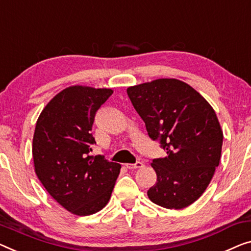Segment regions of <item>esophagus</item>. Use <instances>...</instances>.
I'll use <instances>...</instances> for the list:
<instances>
[{
  "label": "esophagus",
  "mask_w": 251,
  "mask_h": 251,
  "mask_svg": "<svg viewBox=\"0 0 251 251\" xmlns=\"http://www.w3.org/2000/svg\"><path fill=\"white\" fill-rule=\"evenodd\" d=\"M125 166L127 169H140V168L144 167V164H143V162L137 161L136 163H127V164H125Z\"/></svg>",
  "instance_id": "1"
}]
</instances>
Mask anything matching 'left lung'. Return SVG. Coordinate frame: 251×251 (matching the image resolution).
Instances as JSON below:
<instances>
[{
  "label": "left lung",
  "instance_id": "1",
  "mask_svg": "<svg viewBox=\"0 0 251 251\" xmlns=\"http://www.w3.org/2000/svg\"><path fill=\"white\" fill-rule=\"evenodd\" d=\"M149 136L160 141L164 158L153 159L156 182L151 201L181 209L201 196L221 159L223 132L204 97L177 78H158L127 88Z\"/></svg>",
  "mask_w": 251,
  "mask_h": 251
}]
</instances>
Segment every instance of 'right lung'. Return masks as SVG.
Masks as SVG:
<instances>
[{
	"label": "right lung",
	"instance_id": "obj_1",
	"mask_svg": "<svg viewBox=\"0 0 251 251\" xmlns=\"http://www.w3.org/2000/svg\"><path fill=\"white\" fill-rule=\"evenodd\" d=\"M111 89L72 85L46 104L32 138L35 171L48 194L72 214L87 216L106 206L121 164L89 155L91 129Z\"/></svg>",
	"mask_w": 251,
	"mask_h": 251
}]
</instances>
